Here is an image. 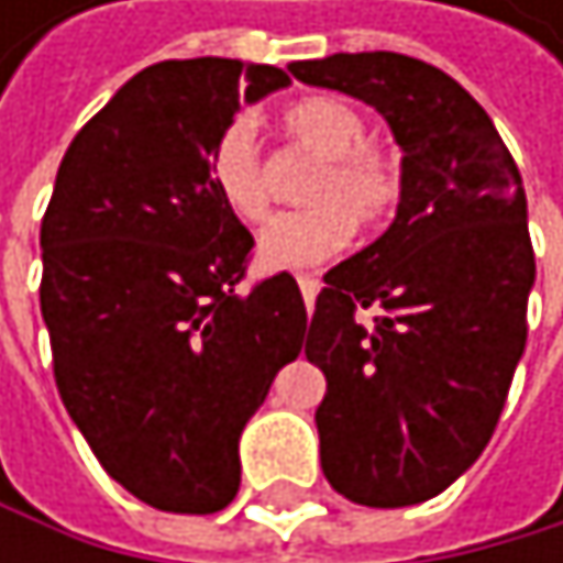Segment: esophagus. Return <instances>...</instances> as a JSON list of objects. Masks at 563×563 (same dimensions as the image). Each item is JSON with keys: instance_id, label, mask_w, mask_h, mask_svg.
I'll list each match as a JSON object with an SVG mask.
<instances>
[{"instance_id": "1", "label": "esophagus", "mask_w": 563, "mask_h": 563, "mask_svg": "<svg viewBox=\"0 0 563 563\" xmlns=\"http://www.w3.org/2000/svg\"><path fill=\"white\" fill-rule=\"evenodd\" d=\"M297 284H300L303 300H307V303H313V300H317V294H320V279H317V276H310V273H303V276H297Z\"/></svg>"}]
</instances>
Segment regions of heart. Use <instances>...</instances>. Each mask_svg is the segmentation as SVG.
<instances>
[{"mask_svg": "<svg viewBox=\"0 0 563 563\" xmlns=\"http://www.w3.org/2000/svg\"><path fill=\"white\" fill-rule=\"evenodd\" d=\"M284 134L320 158L300 212L276 216L260 232V263L269 269H303L341 253L354 222L375 225L401 199V168L372 141L364 114L341 97H303L284 111ZM209 185L219 202L243 222H260L269 212L266 168L256 128L246 114L232 118L209 147Z\"/></svg>", "mask_w": 563, "mask_h": 563, "instance_id": "1", "label": "heart"}]
</instances>
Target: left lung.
Listing matches in <instances>:
<instances>
[{"mask_svg":"<svg viewBox=\"0 0 563 563\" xmlns=\"http://www.w3.org/2000/svg\"><path fill=\"white\" fill-rule=\"evenodd\" d=\"M290 74L372 103L401 147L398 212L323 273L303 354L328 378V483L361 507H412L479 460L504 412L537 273L523 181L489 114L432 63L334 53Z\"/></svg>","mask_w":563,"mask_h":563,"instance_id":"obj_1","label":"left lung"}]
</instances>
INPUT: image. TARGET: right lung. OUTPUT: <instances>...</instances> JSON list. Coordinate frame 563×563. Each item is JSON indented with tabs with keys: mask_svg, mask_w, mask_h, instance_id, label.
<instances>
[{
	"mask_svg": "<svg viewBox=\"0 0 563 563\" xmlns=\"http://www.w3.org/2000/svg\"><path fill=\"white\" fill-rule=\"evenodd\" d=\"M290 77L222 56L131 77L70 141L43 216L40 310L53 375L93 456L141 504L216 514L240 435L303 347L290 273L240 294L250 229L209 185V147Z\"/></svg>",
	"mask_w": 563,
	"mask_h": 563,
	"instance_id": "right-lung-1",
	"label": "right lung"
}]
</instances>
